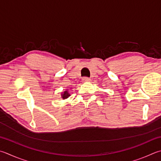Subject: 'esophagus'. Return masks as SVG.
<instances>
[{
    "mask_svg": "<svg viewBox=\"0 0 161 161\" xmlns=\"http://www.w3.org/2000/svg\"><path fill=\"white\" fill-rule=\"evenodd\" d=\"M91 80L89 77H84L82 78V81H89Z\"/></svg>",
    "mask_w": 161,
    "mask_h": 161,
    "instance_id": "1",
    "label": "esophagus"
}]
</instances>
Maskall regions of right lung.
Segmentation results:
<instances>
[{
	"label": "right lung",
	"instance_id": "right-lung-1",
	"mask_svg": "<svg viewBox=\"0 0 161 161\" xmlns=\"http://www.w3.org/2000/svg\"><path fill=\"white\" fill-rule=\"evenodd\" d=\"M69 96H70V94H69V93L66 91V92L63 93V94H62V97H63V99H65L67 98H68Z\"/></svg>",
	"mask_w": 161,
	"mask_h": 161
}]
</instances>
